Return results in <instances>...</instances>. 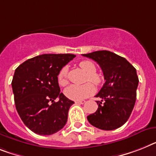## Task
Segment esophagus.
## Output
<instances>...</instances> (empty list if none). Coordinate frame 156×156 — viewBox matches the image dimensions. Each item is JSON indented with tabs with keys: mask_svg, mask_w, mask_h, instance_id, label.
Returning <instances> with one entry per match:
<instances>
[{
	"mask_svg": "<svg viewBox=\"0 0 156 156\" xmlns=\"http://www.w3.org/2000/svg\"><path fill=\"white\" fill-rule=\"evenodd\" d=\"M76 104H83L85 103V100H76L75 101Z\"/></svg>",
	"mask_w": 156,
	"mask_h": 156,
	"instance_id": "esophagus-1",
	"label": "esophagus"
}]
</instances>
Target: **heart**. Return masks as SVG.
Segmentation results:
<instances>
[{
    "instance_id": "heart-1",
    "label": "heart",
    "mask_w": 156,
    "mask_h": 156,
    "mask_svg": "<svg viewBox=\"0 0 156 156\" xmlns=\"http://www.w3.org/2000/svg\"><path fill=\"white\" fill-rule=\"evenodd\" d=\"M79 66L87 74V80L96 85H100L102 83L103 77L100 74L96 73V67L93 62L90 60H83L79 64ZM57 80L59 84L65 86L68 83V68L63 67L58 73ZM95 92V88L92 83H87L83 85L72 84L67 87L64 93L68 98L73 100H80L92 96Z\"/></svg>"
}]
</instances>
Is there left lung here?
Here are the masks:
<instances>
[{"label":"left lung","mask_w":156,"mask_h":156,"mask_svg":"<svg viewBox=\"0 0 156 156\" xmlns=\"http://www.w3.org/2000/svg\"><path fill=\"white\" fill-rule=\"evenodd\" d=\"M101 68L105 83L96 97L98 108L87 117L92 126L111 131L123 125L131 115L136 100L139 78L136 69L125 58L103 50L83 54Z\"/></svg>","instance_id":"8db88e82"}]
</instances>
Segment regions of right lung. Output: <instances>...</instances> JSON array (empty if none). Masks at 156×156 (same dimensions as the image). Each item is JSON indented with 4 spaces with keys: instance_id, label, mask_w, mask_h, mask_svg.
<instances>
[{
    "instance_id": "add662e5",
    "label": "right lung",
    "mask_w": 156,
    "mask_h": 156,
    "mask_svg": "<svg viewBox=\"0 0 156 156\" xmlns=\"http://www.w3.org/2000/svg\"><path fill=\"white\" fill-rule=\"evenodd\" d=\"M75 56L43 54L27 60L15 70L12 87L16 111L23 123L34 133L49 136L66 124L69 110L74 102L60 92L57 76Z\"/></svg>"
}]
</instances>
